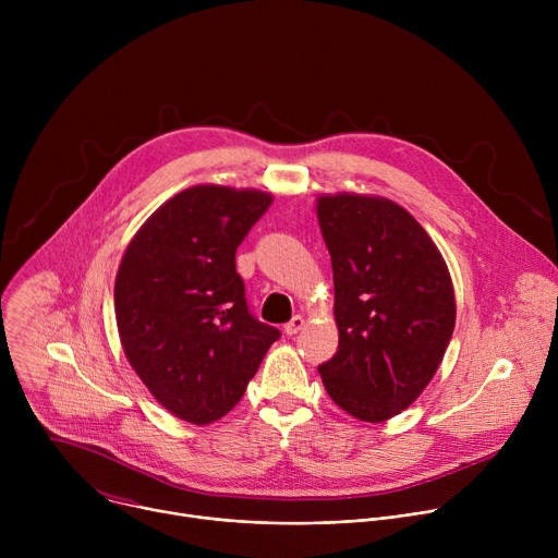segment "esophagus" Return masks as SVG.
Segmentation results:
<instances>
[{
    "label": "esophagus",
    "mask_w": 558,
    "mask_h": 558,
    "mask_svg": "<svg viewBox=\"0 0 558 558\" xmlns=\"http://www.w3.org/2000/svg\"><path fill=\"white\" fill-rule=\"evenodd\" d=\"M304 325H306L304 315H293L291 323L284 325V333H287V336H295V333H300V331L304 329Z\"/></svg>",
    "instance_id": "esophagus-1"
}]
</instances>
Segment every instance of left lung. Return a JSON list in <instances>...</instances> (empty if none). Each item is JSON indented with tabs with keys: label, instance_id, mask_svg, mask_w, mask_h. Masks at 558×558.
Listing matches in <instances>:
<instances>
[{
	"label": "left lung",
	"instance_id": "1",
	"mask_svg": "<svg viewBox=\"0 0 558 558\" xmlns=\"http://www.w3.org/2000/svg\"><path fill=\"white\" fill-rule=\"evenodd\" d=\"M315 203L340 333L336 355L317 371L342 411L379 424L409 409L435 377L454 331L452 278L402 205L353 192Z\"/></svg>",
	"mask_w": 558,
	"mask_h": 558
}]
</instances>
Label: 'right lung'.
<instances>
[{"label": "right lung", "instance_id": "add662e5", "mask_svg": "<svg viewBox=\"0 0 558 558\" xmlns=\"http://www.w3.org/2000/svg\"><path fill=\"white\" fill-rule=\"evenodd\" d=\"M260 190L194 185L132 235L114 282L123 353L174 417L207 426L245 395L280 331L258 323L235 250L269 209Z\"/></svg>", "mask_w": 558, "mask_h": 558}]
</instances>
